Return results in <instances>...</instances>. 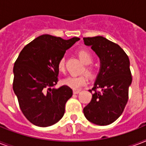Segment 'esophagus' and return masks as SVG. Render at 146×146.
Instances as JSON below:
<instances>
[{"label": "esophagus", "instance_id": "1", "mask_svg": "<svg viewBox=\"0 0 146 146\" xmlns=\"http://www.w3.org/2000/svg\"><path fill=\"white\" fill-rule=\"evenodd\" d=\"M80 92V90H73V93L74 94H78Z\"/></svg>", "mask_w": 146, "mask_h": 146}]
</instances>
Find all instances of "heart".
I'll use <instances>...</instances> for the list:
<instances>
[{
    "label": "heart",
    "mask_w": 146,
    "mask_h": 146,
    "mask_svg": "<svg viewBox=\"0 0 146 146\" xmlns=\"http://www.w3.org/2000/svg\"><path fill=\"white\" fill-rule=\"evenodd\" d=\"M78 55L80 57V60H82L85 64H90L93 60V57L88 50H80L78 53ZM57 66L59 69L60 71L64 72L65 70V60L64 58H61L58 61L57 64ZM93 68L90 66H86V72L88 74L91 75L93 73ZM88 82L86 76H70L68 77H66V79L64 80V83L66 86H68L69 87H70L73 89L75 90H79L82 87L86 86Z\"/></svg>",
    "instance_id": "obj_1"
}]
</instances>
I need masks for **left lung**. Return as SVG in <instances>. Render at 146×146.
Wrapping results in <instances>:
<instances>
[{"instance_id": "1", "label": "left lung", "mask_w": 146, "mask_h": 146, "mask_svg": "<svg viewBox=\"0 0 146 146\" xmlns=\"http://www.w3.org/2000/svg\"><path fill=\"white\" fill-rule=\"evenodd\" d=\"M100 59V70L92 90L91 102L83 108L87 120L106 126L114 122L124 110L132 83L129 60L117 44L102 36L83 38ZM100 89V92L96 90Z\"/></svg>"}]
</instances>
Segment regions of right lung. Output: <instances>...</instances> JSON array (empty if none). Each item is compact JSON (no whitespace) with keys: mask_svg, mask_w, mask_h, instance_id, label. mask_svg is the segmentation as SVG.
<instances>
[{"mask_svg":"<svg viewBox=\"0 0 146 146\" xmlns=\"http://www.w3.org/2000/svg\"><path fill=\"white\" fill-rule=\"evenodd\" d=\"M80 39L40 35L24 47L15 62L13 89L23 113L35 126L49 127L63 117L73 90L67 86L54 88L58 82L57 64Z\"/></svg>","mask_w":146,"mask_h":146,"instance_id":"add662e5","label":"right lung"}]
</instances>
